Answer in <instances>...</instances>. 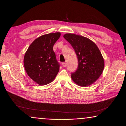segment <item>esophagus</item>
<instances>
[{"label": "esophagus", "mask_w": 126, "mask_h": 126, "mask_svg": "<svg viewBox=\"0 0 126 126\" xmlns=\"http://www.w3.org/2000/svg\"><path fill=\"white\" fill-rule=\"evenodd\" d=\"M62 66H63V67H65V66L67 65V64H66V63H64V62L62 63Z\"/></svg>", "instance_id": "1"}]
</instances>
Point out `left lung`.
I'll list each match as a JSON object with an SVG mask.
<instances>
[{
	"instance_id": "8db88e82",
	"label": "left lung",
	"mask_w": 126,
	"mask_h": 126,
	"mask_svg": "<svg viewBox=\"0 0 126 126\" xmlns=\"http://www.w3.org/2000/svg\"><path fill=\"white\" fill-rule=\"evenodd\" d=\"M63 37L73 47L78 59V68L71 74L73 81L81 87L92 84L101 76L104 66L100 50L87 37L73 33H66Z\"/></svg>"
}]
</instances>
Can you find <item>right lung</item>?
Instances as JSON below:
<instances>
[{
	"instance_id": "obj_1",
	"label": "right lung",
	"mask_w": 126,
	"mask_h": 126,
	"mask_svg": "<svg viewBox=\"0 0 126 126\" xmlns=\"http://www.w3.org/2000/svg\"><path fill=\"white\" fill-rule=\"evenodd\" d=\"M60 36V32L40 36L32 43L25 53L24 65L26 73L39 85L50 83L60 70L53 47Z\"/></svg>"
}]
</instances>
